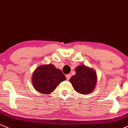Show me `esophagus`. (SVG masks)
Returning <instances> with one entry per match:
<instances>
[{
	"mask_svg": "<svg viewBox=\"0 0 128 128\" xmlns=\"http://www.w3.org/2000/svg\"><path fill=\"white\" fill-rule=\"evenodd\" d=\"M70 77H71V74H68L66 75V78H67V80H69L70 79Z\"/></svg>",
	"mask_w": 128,
	"mask_h": 128,
	"instance_id": "34e87169",
	"label": "esophagus"
}]
</instances>
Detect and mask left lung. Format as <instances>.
I'll list each match as a JSON object with an SVG mask.
<instances>
[{
  "label": "left lung",
  "mask_w": 128,
  "mask_h": 128,
  "mask_svg": "<svg viewBox=\"0 0 128 128\" xmlns=\"http://www.w3.org/2000/svg\"><path fill=\"white\" fill-rule=\"evenodd\" d=\"M75 72L76 74L70 79L74 90L82 94H88L93 91L96 83V72L84 65L77 67Z\"/></svg>",
  "instance_id": "8db88e82"
}]
</instances>
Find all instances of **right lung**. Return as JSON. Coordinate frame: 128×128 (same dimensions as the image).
Here are the masks:
<instances>
[{
	"label": "right lung",
	"mask_w": 128,
	"mask_h": 128,
	"mask_svg": "<svg viewBox=\"0 0 128 128\" xmlns=\"http://www.w3.org/2000/svg\"><path fill=\"white\" fill-rule=\"evenodd\" d=\"M66 79L65 75L61 70L55 68L52 64H48L39 66L35 70L32 77V82L36 90L49 94Z\"/></svg>",
	"instance_id": "right-lung-1"
}]
</instances>
